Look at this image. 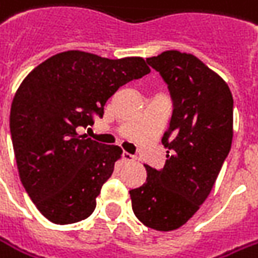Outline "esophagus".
Wrapping results in <instances>:
<instances>
[{
	"label": "esophagus",
	"instance_id": "1",
	"mask_svg": "<svg viewBox=\"0 0 258 258\" xmlns=\"http://www.w3.org/2000/svg\"><path fill=\"white\" fill-rule=\"evenodd\" d=\"M121 158H122V161L124 163H131V161H136V157L131 156V154H128V153H122V156H121Z\"/></svg>",
	"mask_w": 258,
	"mask_h": 258
}]
</instances>
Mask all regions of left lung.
<instances>
[{
  "label": "left lung",
  "mask_w": 258,
  "mask_h": 258,
  "mask_svg": "<svg viewBox=\"0 0 258 258\" xmlns=\"http://www.w3.org/2000/svg\"><path fill=\"white\" fill-rule=\"evenodd\" d=\"M163 77L173 115L163 136L167 160L144 165L146 182L130 191L133 211L158 231L180 228L209 197L233 141V95L221 77L192 54L164 51L147 58Z\"/></svg>",
  "instance_id": "8db88e82"
}]
</instances>
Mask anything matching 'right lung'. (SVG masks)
Masks as SVG:
<instances>
[{"label": "right lung", "mask_w": 258, "mask_h": 258, "mask_svg": "<svg viewBox=\"0 0 258 258\" xmlns=\"http://www.w3.org/2000/svg\"><path fill=\"white\" fill-rule=\"evenodd\" d=\"M150 73L141 57L108 59L66 51L32 70L11 104L10 128L24 188L51 223L90 217L104 182L122 154L77 133L102 117L121 85Z\"/></svg>", "instance_id": "right-lung-1"}]
</instances>
